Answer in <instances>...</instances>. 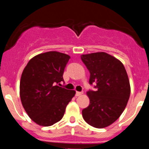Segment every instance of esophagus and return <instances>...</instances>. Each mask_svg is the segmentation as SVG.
Returning a JSON list of instances; mask_svg holds the SVG:
<instances>
[{"instance_id": "esophagus-1", "label": "esophagus", "mask_w": 149, "mask_h": 149, "mask_svg": "<svg viewBox=\"0 0 149 149\" xmlns=\"http://www.w3.org/2000/svg\"><path fill=\"white\" fill-rule=\"evenodd\" d=\"M83 94V92H76V96H80Z\"/></svg>"}]
</instances>
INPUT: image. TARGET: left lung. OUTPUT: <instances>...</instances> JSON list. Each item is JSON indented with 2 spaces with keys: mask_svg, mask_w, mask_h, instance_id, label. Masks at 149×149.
<instances>
[{
  "mask_svg": "<svg viewBox=\"0 0 149 149\" xmlns=\"http://www.w3.org/2000/svg\"><path fill=\"white\" fill-rule=\"evenodd\" d=\"M81 60L90 73L89 84L97 89L87 92L90 102L82 110L83 118L93 127H106L127 105L131 93L127 74L121 61L104 52L83 54Z\"/></svg>",
  "mask_w": 149,
  "mask_h": 149,
  "instance_id": "1",
  "label": "left lung"
}]
</instances>
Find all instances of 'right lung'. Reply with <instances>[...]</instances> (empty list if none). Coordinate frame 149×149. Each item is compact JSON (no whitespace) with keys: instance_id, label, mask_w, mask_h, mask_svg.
Masks as SVG:
<instances>
[{"instance_id":"add662e5","label":"right lung","mask_w":149,"mask_h":149,"mask_svg":"<svg viewBox=\"0 0 149 149\" xmlns=\"http://www.w3.org/2000/svg\"><path fill=\"white\" fill-rule=\"evenodd\" d=\"M70 56L48 51L33 57L22 72L20 97L26 113L34 122L51 126L61 120L75 91L61 87L63 72Z\"/></svg>"}]
</instances>
